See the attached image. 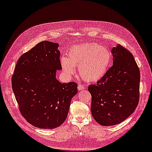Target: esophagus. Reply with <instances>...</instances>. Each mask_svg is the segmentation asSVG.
Returning <instances> with one entry per match:
<instances>
[{
  "mask_svg": "<svg viewBox=\"0 0 152 152\" xmlns=\"http://www.w3.org/2000/svg\"><path fill=\"white\" fill-rule=\"evenodd\" d=\"M84 88H85V87H84V85H81V84H80V85H78V86H77V89H78L79 91L83 90V89H84Z\"/></svg>",
  "mask_w": 152,
  "mask_h": 152,
  "instance_id": "34e87169",
  "label": "esophagus"
}]
</instances>
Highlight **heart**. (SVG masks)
I'll use <instances>...</instances> for the list:
<instances>
[{
  "label": "heart",
  "mask_w": 152,
  "mask_h": 152,
  "mask_svg": "<svg viewBox=\"0 0 152 152\" xmlns=\"http://www.w3.org/2000/svg\"><path fill=\"white\" fill-rule=\"evenodd\" d=\"M112 62V54L107 48L97 43L73 45L69 49L68 57L63 56L61 64L68 75L75 72L78 67L80 76L87 81H97L105 75Z\"/></svg>",
  "instance_id": "heart-1"
}]
</instances>
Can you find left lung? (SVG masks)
Masks as SVG:
<instances>
[{"label": "left lung", "mask_w": 152, "mask_h": 152, "mask_svg": "<svg viewBox=\"0 0 152 152\" xmlns=\"http://www.w3.org/2000/svg\"><path fill=\"white\" fill-rule=\"evenodd\" d=\"M113 65L88 91L91 113L101 125H115L135 111L139 99L140 71L132 54L118 44L112 48Z\"/></svg>", "instance_id": "left-lung-1"}]
</instances>
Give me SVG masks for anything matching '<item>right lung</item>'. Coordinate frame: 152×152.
Segmentation results:
<instances>
[{"label": "right lung", "instance_id": "obj_1", "mask_svg": "<svg viewBox=\"0 0 152 152\" xmlns=\"http://www.w3.org/2000/svg\"><path fill=\"white\" fill-rule=\"evenodd\" d=\"M58 45L38 43L19 58L11 78L21 114L42 129H53L65 121L77 93L76 83H61L56 79V71L61 69Z\"/></svg>", "mask_w": 152, "mask_h": 152}]
</instances>
